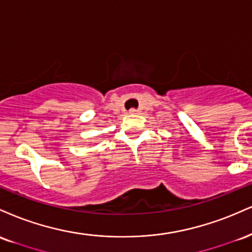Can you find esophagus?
<instances>
[{
	"label": "esophagus",
	"mask_w": 252,
	"mask_h": 252,
	"mask_svg": "<svg viewBox=\"0 0 252 252\" xmlns=\"http://www.w3.org/2000/svg\"><path fill=\"white\" fill-rule=\"evenodd\" d=\"M139 112H140V111H139V109H137V108L129 109V113H131V114H137V113H139Z\"/></svg>",
	"instance_id": "1"
}]
</instances>
